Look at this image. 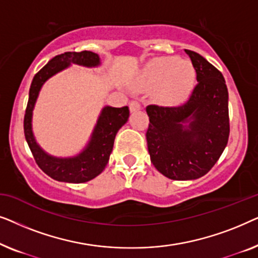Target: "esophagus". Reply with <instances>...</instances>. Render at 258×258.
<instances>
[{"mask_svg": "<svg viewBox=\"0 0 258 258\" xmlns=\"http://www.w3.org/2000/svg\"><path fill=\"white\" fill-rule=\"evenodd\" d=\"M129 108H130V111H132V112H133V111H136V110H140V109H141L140 101H137V100L130 101Z\"/></svg>", "mask_w": 258, "mask_h": 258, "instance_id": "obj_1", "label": "esophagus"}]
</instances>
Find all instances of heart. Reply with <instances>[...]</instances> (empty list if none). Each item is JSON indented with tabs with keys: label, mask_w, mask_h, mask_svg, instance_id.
I'll return each instance as SVG.
<instances>
[{
	"label": "heart",
	"mask_w": 258,
	"mask_h": 258,
	"mask_svg": "<svg viewBox=\"0 0 258 258\" xmlns=\"http://www.w3.org/2000/svg\"><path fill=\"white\" fill-rule=\"evenodd\" d=\"M146 80L150 83L165 82L164 98L170 103H179L191 90L195 72L190 63L177 57H161L149 66Z\"/></svg>",
	"instance_id": "b5f03b06"
}]
</instances>
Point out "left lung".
I'll return each mask as SVG.
<instances>
[{"label":"left lung","instance_id":"obj_1","mask_svg":"<svg viewBox=\"0 0 258 258\" xmlns=\"http://www.w3.org/2000/svg\"><path fill=\"white\" fill-rule=\"evenodd\" d=\"M196 72V87L178 107H147L148 151L165 177L186 181L202 177L214 167L228 143V89L217 68L185 49Z\"/></svg>","mask_w":258,"mask_h":258}]
</instances>
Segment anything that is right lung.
Instances as JSON below:
<instances>
[{"mask_svg": "<svg viewBox=\"0 0 258 258\" xmlns=\"http://www.w3.org/2000/svg\"><path fill=\"white\" fill-rule=\"evenodd\" d=\"M70 63L96 67L100 64V57L93 51H67L64 54L51 58L36 75L34 76L29 90L23 128L27 143L38 167L56 181L68 183H83L96 177L104 170L109 161L116 134L119 128L128 121L129 108L105 107L98 117L93 136L86 149L79 156L70 158H56L49 156L38 147L31 130V116L41 87L49 77L55 75L70 66Z\"/></svg>", "mask_w": 258, "mask_h": 258, "instance_id": "right-lung-1", "label": "right lung"}]
</instances>
